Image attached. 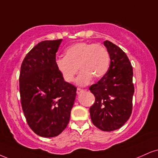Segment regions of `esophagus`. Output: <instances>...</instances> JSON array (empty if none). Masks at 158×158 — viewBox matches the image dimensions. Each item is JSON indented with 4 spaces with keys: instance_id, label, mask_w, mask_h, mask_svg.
<instances>
[{
    "instance_id": "34e87169",
    "label": "esophagus",
    "mask_w": 158,
    "mask_h": 158,
    "mask_svg": "<svg viewBox=\"0 0 158 158\" xmlns=\"http://www.w3.org/2000/svg\"><path fill=\"white\" fill-rule=\"evenodd\" d=\"M82 91H83V89H80V88H77V94H81V93L82 92Z\"/></svg>"
}]
</instances>
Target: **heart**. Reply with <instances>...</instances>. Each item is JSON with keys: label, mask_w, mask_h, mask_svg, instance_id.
I'll use <instances>...</instances> for the list:
<instances>
[{"label": "heart", "mask_w": 158, "mask_h": 158, "mask_svg": "<svg viewBox=\"0 0 158 158\" xmlns=\"http://www.w3.org/2000/svg\"><path fill=\"white\" fill-rule=\"evenodd\" d=\"M56 68L67 83H72L78 72L77 83L85 85L92 77L100 79L108 72L110 66V56L108 50L100 44L77 42L66 49L65 57L56 61Z\"/></svg>", "instance_id": "1"}]
</instances>
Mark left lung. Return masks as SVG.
<instances>
[{"label": "left lung", "instance_id": "1", "mask_svg": "<svg viewBox=\"0 0 158 158\" xmlns=\"http://www.w3.org/2000/svg\"><path fill=\"white\" fill-rule=\"evenodd\" d=\"M110 58L107 73L89 87L95 102L90 107L91 119L102 131L117 130L129 119L133 110V67L123 50L105 41Z\"/></svg>", "mask_w": 158, "mask_h": 158}]
</instances>
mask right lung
Here are the masks:
<instances>
[{"mask_svg":"<svg viewBox=\"0 0 158 158\" xmlns=\"http://www.w3.org/2000/svg\"><path fill=\"white\" fill-rule=\"evenodd\" d=\"M62 40L42 41L25 56L19 73L21 105L28 126L42 137H55L69 123L77 88L56 68Z\"/></svg>","mask_w":158,"mask_h":158,"instance_id":"add662e5","label":"right lung"}]
</instances>
